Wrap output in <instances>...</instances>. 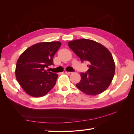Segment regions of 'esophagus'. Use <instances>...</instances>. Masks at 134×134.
<instances>
[{
    "mask_svg": "<svg viewBox=\"0 0 134 134\" xmlns=\"http://www.w3.org/2000/svg\"><path fill=\"white\" fill-rule=\"evenodd\" d=\"M65 73L66 74H68V75H71V74H72V73H73V72H70V71H65Z\"/></svg>",
    "mask_w": 134,
    "mask_h": 134,
    "instance_id": "34e87169",
    "label": "esophagus"
}]
</instances>
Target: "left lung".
I'll return each instance as SVG.
<instances>
[{
    "mask_svg": "<svg viewBox=\"0 0 134 134\" xmlns=\"http://www.w3.org/2000/svg\"><path fill=\"white\" fill-rule=\"evenodd\" d=\"M68 46L82 62L88 63L89 69L86 73H80L81 80L76 87L90 96L106 91L115 72V62L109 51L102 44L85 38L69 41Z\"/></svg>",
    "mask_w": 134,
    "mask_h": 134,
    "instance_id": "8db88e82",
    "label": "left lung"
}]
</instances>
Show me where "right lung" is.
<instances>
[{
  "mask_svg": "<svg viewBox=\"0 0 134 134\" xmlns=\"http://www.w3.org/2000/svg\"><path fill=\"white\" fill-rule=\"evenodd\" d=\"M62 45L59 41L43 42L27 48L15 66L16 79L27 94L41 97L54 87L58 75L46 69L53 64L54 55Z\"/></svg>",
  "mask_w": 134,
  "mask_h": 134,
  "instance_id": "obj_1",
  "label": "right lung"
}]
</instances>
